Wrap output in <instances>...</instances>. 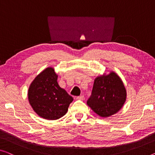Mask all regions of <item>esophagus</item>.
<instances>
[{
	"label": "esophagus",
	"mask_w": 155,
	"mask_h": 155,
	"mask_svg": "<svg viewBox=\"0 0 155 155\" xmlns=\"http://www.w3.org/2000/svg\"><path fill=\"white\" fill-rule=\"evenodd\" d=\"M76 98H77L78 100H80V101H83V100L84 99V96H78Z\"/></svg>",
	"instance_id": "esophagus-1"
}]
</instances>
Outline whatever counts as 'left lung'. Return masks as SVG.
I'll return each instance as SVG.
<instances>
[{"label":"left lung","mask_w":155,"mask_h":155,"mask_svg":"<svg viewBox=\"0 0 155 155\" xmlns=\"http://www.w3.org/2000/svg\"><path fill=\"white\" fill-rule=\"evenodd\" d=\"M127 92L120 77L111 71L94 80L91 96L87 103L95 113L106 118L118 112L126 101Z\"/></svg>","instance_id":"obj_1"}]
</instances>
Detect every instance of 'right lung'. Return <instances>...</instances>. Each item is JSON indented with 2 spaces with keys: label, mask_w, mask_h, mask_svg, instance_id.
Returning a JSON list of instances; mask_svg holds the SVG:
<instances>
[{
  "label": "right lung",
  "mask_w": 155,
  "mask_h": 155,
  "mask_svg": "<svg viewBox=\"0 0 155 155\" xmlns=\"http://www.w3.org/2000/svg\"><path fill=\"white\" fill-rule=\"evenodd\" d=\"M58 77L53 68H46L35 78L28 89V101L33 110L47 120L62 117L73 101V97L59 87Z\"/></svg>",
  "instance_id": "1"
}]
</instances>
